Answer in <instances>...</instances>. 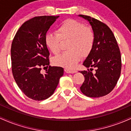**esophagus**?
<instances>
[{
    "mask_svg": "<svg viewBox=\"0 0 131 131\" xmlns=\"http://www.w3.org/2000/svg\"><path fill=\"white\" fill-rule=\"evenodd\" d=\"M64 71L66 73H71V74H73V73H75L77 72V71L74 70H71L69 69H64Z\"/></svg>",
    "mask_w": 131,
    "mask_h": 131,
    "instance_id": "esophagus-1",
    "label": "esophagus"
}]
</instances>
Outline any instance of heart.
<instances>
[{"label": "heart", "instance_id": "obj_1", "mask_svg": "<svg viewBox=\"0 0 131 131\" xmlns=\"http://www.w3.org/2000/svg\"><path fill=\"white\" fill-rule=\"evenodd\" d=\"M57 33H49L46 37L47 46L55 55L60 53L62 41L68 40V51L55 57V65L68 69H74L81 57H87L92 49L95 35L91 27L83 23L69 19L64 21L57 29Z\"/></svg>", "mask_w": 131, "mask_h": 131}]
</instances>
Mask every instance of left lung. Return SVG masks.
Here are the masks:
<instances>
[{
	"mask_svg": "<svg viewBox=\"0 0 131 131\" xmlns=\"http://www.w3.org/2000/svg\"><path fill=\"white\" fill-rule=\"evenodd\" d=\"M91 24L95 35L91 52L84 61L87 68L82 71L85 80L81 86L82 94L89 97H100L108 94L116 85L121 70V57L116 39L106 24L89 16L79 15Z\"/></svg>",
	"mask_w": 131,
	"mask_h": 131,
	"instance_id": "left-lung-1",
	"label": "left lung"
}]
</instances>
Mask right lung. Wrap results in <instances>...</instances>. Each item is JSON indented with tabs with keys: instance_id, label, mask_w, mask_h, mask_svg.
Here are the masks:
<instances>
[{
	"instance_id": "1",
	"label": "right lung",
	"mask_w": 131,
	"mask_h": 131,
	"mask_svg": "<svg viewBox=\"0 0 131 131\" xmlns=\"http://www.w3.org/2000/svg\"><path fill=\"white\" fill-rule=\"evenodd\" d=\"M59 16H35L28 19L16 32L11 47L12 70L20 90L29 99L43 100L53 94L63 75L60 67L49 66L46 34ZM49 67L46 74L42 67Z\"/></svg>"
}]
</instances>
